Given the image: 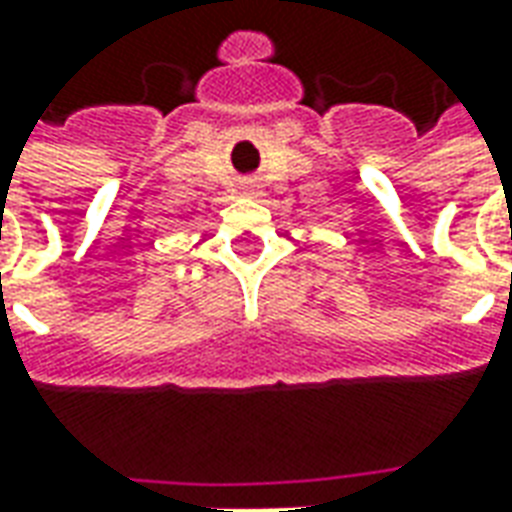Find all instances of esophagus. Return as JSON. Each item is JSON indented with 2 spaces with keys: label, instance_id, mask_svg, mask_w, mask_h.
Masks as SVG:
<instances>
[{
  "label": "esophagus",
  "instance_id": "obj_1",
  "mask_svg": "<svg viewBox=\"0 0 512 512\" xmlns=\"http://www.w3.org/2000/svg\"><path fill=\"white\" fill-rule=\"evenodd\" d=\"M249 191H252V189H249Z\"/></svg>",
  "mask_w": 512,
  "mask_h": 512
}]
</instances>
